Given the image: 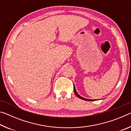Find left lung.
<instances>
[{"label": "left lung", "mask_w": 131, "mask_h": 131, "mask_svg": "<svg viewBox=\"0 0 131 131\" xmlns=\"http://www.w3.org/2000/svg\"><path fill=\"white\" fill-rule=\"evenodd\" d=\"M74 93H75V94H76V96H77V97H79L80 99H83V100L87 101H94L96 100V99H86V98H84V97H83L81 96L80 95H79V94H78V93L77 92L76 90V88H75V86H74Z\"/></svg>", "instance_id": "8db88e82"}]
</instances>
